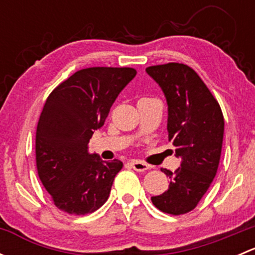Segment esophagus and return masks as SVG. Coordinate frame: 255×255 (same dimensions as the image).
Returning <instances> with one entry per match:
<instances>
[{
	"label": "esophagus",
	"instance_id": "1",
	"mask_svg": "<svg viewBox=\"0 0 255 255\" xmlns=\"http://www.w3.org/2000/svg\"><path fill=\"white\" fill-rule=\"evenodd\" d=\"M130 165H132V168L134 169L135 171H145L149 169L148 164L140 160H132L130 161Z\"/></svg>",
	"mask_w": 255,
	"mask_h": 255
}]
</instances>
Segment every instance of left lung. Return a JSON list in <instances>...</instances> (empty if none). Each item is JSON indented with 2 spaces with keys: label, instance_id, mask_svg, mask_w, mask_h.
<instances>
[{
  "label": "left lung",
  "instance_id": "left-lung-1",
  "mask_svg": "<svg viewBox=\"0 0 255 255\" xmlns=\"http://www.w3.org/2000/svg\"><path fill=\"white\" fill-rule=\"evenodd\" d=\"M163 90L168 102L169 142L181 166L161 169L169 189L151 202L161 212L179 216L197 206L212 184L222 151L225 118L220 104L194 69L168 63L145 69Z\"/></svg>",
  "mask_w": 255,
  "mask_h": 255
}]
</instances>
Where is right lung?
I'll return each instance as SVG.
<instances>
[{
  "label": "right lung",
  "instance_id": "add662e5",
  "mask_svg": "<svg viewBox=\"0 0 255 255\" xmlns=\"http://www.w3.org/2000/svg\"><path fill=\"white\" fill-rule=\"evenodd\" d=\"M135 74L133 68L82 69L48 96L35 133V161L38 176L59 210L87 215L109 199L123 164L89 154L87 144Z\"/></svg>",
  "mask_w": 255,
  "mask_h": 255
}]
</instances>
